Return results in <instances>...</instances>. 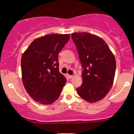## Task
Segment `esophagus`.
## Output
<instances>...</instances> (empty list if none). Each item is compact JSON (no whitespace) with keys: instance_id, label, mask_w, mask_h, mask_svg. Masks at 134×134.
I'll return each instance as SVG.
<instances>
[{"instance_id":"1","label":"esophagus","mask_w":134,"mask_h":134,"mask_svg":"<svg viewBox=\"0 0 134 134\" xmlns=\"http://www.w3.org/2000/svg\"><path fill=\"white\" fill-rule=\"evenodd\" d=\"M67 77H68V78H69V79H71V78L73 77V76L72 75H67Z\"/></svg>"}]
</instances>
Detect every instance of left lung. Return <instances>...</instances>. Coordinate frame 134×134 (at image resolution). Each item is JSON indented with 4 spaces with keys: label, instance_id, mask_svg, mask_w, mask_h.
Returning a JSON list of instances; mask_svg holds the SVG:
<instances>
[{
    "label": "left lung",
    "instance_id": "left-lung-1",
    "mask_svg": "<svg viewBox=\"0 0 134 134\" xmlns=\"http://www.w3.org/2000/svg\"><path fill=\"white\" fill-rule=\"evenodd\" d=\"M83 71L82 84L77 88L80 97L94 103L105 97L114 81L116 60L107 43L102 38L89 33H74Z\"/></svg>",
    "mask_w": 134,
    "mask_h": 134
}]
</instances>
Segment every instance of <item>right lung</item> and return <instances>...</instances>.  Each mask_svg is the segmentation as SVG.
I'll return each mask as SVG.
<instances>
[{"mask_svg":"<svg viewBox=\"0 0 134 134\" xmlns=\"http://www.w3.org/2000/svg\"><path fill=\"white\" fill-rule=\"evenodd\" d=\"M70 38L69 34H50L37 38L21 58L24 88L35 101L50 104L59 98L67 80L59 72L58 55Z\"/></svg>","mask_w":134,"mask_h":134,"instance_id":"right-lung-1","label":"right lung"}]
</instances>
